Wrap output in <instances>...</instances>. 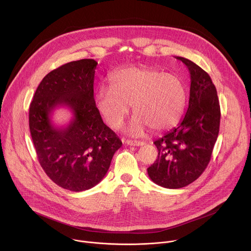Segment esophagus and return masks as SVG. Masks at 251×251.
I'll use <instances>...</instances> for the list:
<instances>
[{
  "label": "esophagus",
  "mask_w": 251,
  "mask_h": 251,
  "mask_svg": "<svg viewBox=\"0 0 251 251\" xmlns=\"http://www.w3.org/2000/svg\"><path fill=\"white\" fill-rule=\"evenodd\" d=\"M125 143L130 146H143L146 144L144 141H133V140H126Z\"/></svg>",
  "instance_id": "obj_1"
}]
</instances>
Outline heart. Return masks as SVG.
<instances>
[{
	"mask_svg": "<svg viewBox=\"0 0 251 251\" xmlns=\"http://www.w3.org/2000/svg\"><path fill=\"white\" fill-rule=\"evenodd\" d=\"M187 101L183 80L148 66H130L112 75L109 87H100L95 95L97 110L112 129H119L133 106L127 132L142 135L149 127L163 131L180 119Z\"/></svg>",
	"mask_w": 251,
	"mask_h": 251,
	"instance_id": "obj_1",
	"label": "heart"
}]
</instances>
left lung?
Returning a JSON list of instances; mask_svg holds the SVG:
<instances>
[{"label": "left lung", "instance_id": "1", "mask_svg": "<svg viewBox=\"0 0 251 251\" xmlns=\"http://www.w3.org/2000/svg\"><path fill=\"white\" fill-rule=\"evenodd\" d=\"M189 68L188 111L177 127L154 142L158 159L147 171L151 180L167 189L184 188L203 173L219 136L221 107L216 86L195 62L177 56Z\"/></svg>", "mask_w": 251, "mask_h": 251}]
</instances>
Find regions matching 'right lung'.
I'll return each mask as SVG.
<instances>
[{
	"instance_id": "add662e5",
	"label": "right lung",
	"mask_w": 251,
	"mask_h": 251,
	"mask_svg": "<svg viewBox=\"0 0 251 251\" xmlns=\"http://www.w3.org/2000/svg\"><path fill=\"white\" fill-rule=\"evenodd\" d=\"M96 65L88 58L53 69L29 105V131L39 162L53 183L71 192L96 186L122 146L97 110L93 96ZM56 105H68L74 113L66 127H54L50 121Z\"/></svg>"
}]
</instances>
